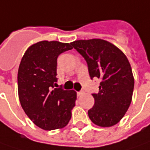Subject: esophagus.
I'll list each match as a JSON object with an SVG mask.
<instances>
[{"instance_id":"esophagus-1","label":"esophagus","mask_w":150,"mask_h":150,"mask_svg":"<svg viewBox=\"0 0 150 150\" xmlns=\"http://www.w3.org/2000/svg\"><path fill=\"white\" fill-rule=\"evenodd\" d=\"M83 94H84V92H83V91H80V92L77 93V96H78V97L82 96Z\"/></svg>"}]
</instances>
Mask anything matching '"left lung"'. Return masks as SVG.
<instances>
[{
    "mask_svg": "<svg viewBox=\"0 0 150 150\" xmlns=\"http://www.w3.org/2000/svg\"><path fill=\"white\" fill-rule=\"evenodd\" d=\"M71 45L86 60L91 79H101L98 93L93 94L95 103L88 112L90 120L101 127L117 124L131 105L135 84L126 56L100 38L76 40Z\"/></svg>",
    "mask_w": 150,
    "mask_h": 150,
    "instance_id": "8db88e82",
    "label": "left lung"
}]
</instances>
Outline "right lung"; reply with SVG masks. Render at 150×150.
<instances>
[{"label": "right lung", "instance_id": "obj_1", "mask_svg": "<svg viewBox=\"0 0 150 150\" xmlns=\"http://www.w3.org/2000/svg\"><path fill=\"white\" fill-rule=\"evenodd\" d=\"M71 43L41 41L24 52L18 70V94L24 112L37 126L46 131L62 129L71 118L77 93L54 88L58 56L71 50Z\"/></svg>", "mask_w": 150, "mask_h": 150}]
</instances>
